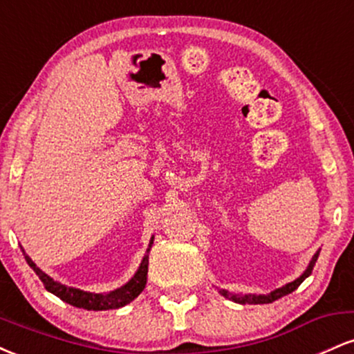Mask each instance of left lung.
<instances>
[{"instance_id":"obj_1","label":"left lung","mask_w":354,"mask_h":354,"mask_svg":"<svg viewBox=\"0 0 354 354\" xmlns=\"http://www.w3.org/2000/svg\"><path fill=\"white\" fill-rule=\"evenodd\" d=\"M318 256H319V250L316 251L315 256H313L310 265L306 266V270L303 271V274L299 276V278H296L295 281H291V283H286L281 288H276L274 291H271V293H268V295H236V293H230L228 290H219V295L225 296L226 299H231V301L239 303V304H268V303H273V301H276V299L283 298V296L293 293L296 288H298L299 284H301L304 279H306L308 276L311 274V271L316 265V259H318Z\"/></svg>"}]
</instances>
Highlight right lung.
Wrapping results in <instances>:
<instances>
[{
    "label": "right lung",
    "instance_id": "obj_1",
    "mask_svg": "<svg viewBox=\"0 0 354 354\" xmlns=\"http://www.w3.org/2000/svg\"><path fill=\"white\" fill-rule=\"evenodd\" d=\"M154 236L149 239L148 250L141 259L140 266H138L135 276L129 279L128 283H124L121 288H116V290L109 291V293H89V291H83L78 290V288L73 286H66V284L55 281L51 276H48L44 271L39 270L38 266L35 265L33 259L30 258L24 250L21 248L24 259L30 265L31 270L38 274V278L41 279L46 291H50L55 296H58L59 299H63L64 303L71 304V306L76 308H83V310L88 311H103V310H116V308L124 306V304L131 303L133 299L140 296L141 291L145 290L146 286V279H148V258H149V250H151Z\"/></svg>",
    "mask_w": 354,
    "mask_h": 354
}]
</instances>
